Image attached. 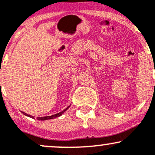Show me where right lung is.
I'll return each instance as SVG.
<instances>
[{
  "mask_svg": "<svg viewBox=\"0 0 155 155\" xmlns=\"http://www.w3.org/2000/svg\"><path fill=\"white\" fill-rule=\"evenodd\" d=\"M69 107H70V106H68V107H67L66 108H65V109H64L63 111H60V112H59V113H58V114H54V115H51V116H47V117H37V120H51V119L56 118V117H58L61 116V115L63 114L64 112L66 111V110H67L68 108ZM22 112L23 114L25 115V116L29 117H31V118L34 119V117H33V116H31V115L25 113V112H23V111H22Z\"/></svg>",
  "mask_w": 155,
  "mask_h": 155,
  "instance_id": "1",
  "label": "right lung"
}]
</instances>
